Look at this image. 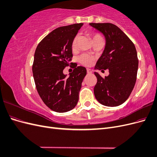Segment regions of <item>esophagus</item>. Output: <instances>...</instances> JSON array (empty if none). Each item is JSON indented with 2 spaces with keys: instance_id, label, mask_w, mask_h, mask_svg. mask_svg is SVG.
Masks as SVG:
<instances>
[{
  "instance_id": "1",
  "label": "esophagus",
  "mask_w": 157,
  "mask_h": 157,
  "mask_svg": "<svg viewBox=\"0 0 157 157\" xmlns=\"http://www.w3.org/2000/svg\"><path fill=\"white\" fill-rule=\"evenodd\" d=\"M86 71H87V73H88V74H91V73H92V71H91V69H86Z\"/></svg>"
}]
</instances>
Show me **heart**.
I'll return each mask as SVG.
<instances>
[{
  "instance_id": "heart-1",
  "label": "heart",
  "mask_w": 157,
  "mask_h": 157,
  "mask_svg": "<svg viewBox=\"0 0 157 157\" xmlns=\"http://www.w3.org/2000/svg\"><path fill=\"white\" fill-rule=\"evenodd\" d=\"M90 36L92 37V39L94 43H95V42H96L99 40H102V37L101 36V35L98 34V33H91V34H90ZM78 38V35H76L73 38L72 43H71V48H72L73 50H76V49H77ZM78 61H80V63H81L84 65L90 66L94 63V61H95V58L93 56L89 55L87 54H83L81 56H79Z\"/></svg>"
}]
</instances>
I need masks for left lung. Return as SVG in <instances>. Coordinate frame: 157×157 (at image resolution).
Masks as SVG:
<instances>
[{
	"instance_id": "obj_1",
	"label": "left lung",
	"mask_w": 157,
	"mask_h": 157,
	"mask_svg": "<svg viewBox=\"0 0 157 157\" xmlns=\"http://www.w3.org/2000/svg\"><path fill=\"white\" fill-rule=\"evenodd\" d=\"M105 37L104 51L95 69H109L104 78L94 72L97 83L94 92L97 100L103 105L116 107L130 96L135 86L138 59L134 43L120 28L110 23H90Z\"/></svg>"
}]
</instances>
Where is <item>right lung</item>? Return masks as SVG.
Returning a JSON list of instances; mask_svg holds the SVG:
<instances>
[{
    "mask_svg": "<svg viewBox=\"0 0 157 157\" xmlns=\"http://www.w3.org/2000/svg\"><path fill=\"white\" fill-rule=\"evenodd\" d=\"M82 25L57 28L39 42L35 52L32 70L36 90L45 105L56 112L69 111L78 101L86 68L75 66L69 77L63 71L70 65L71 43Z\"/></svg>",
    "mask_w": 157,
    "mask_h": 157,
    "instance_id": "right-lung-1",
    "label": "right lung"
}]
</instances>
